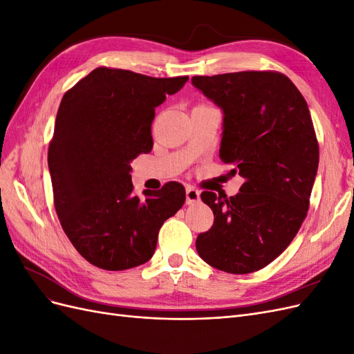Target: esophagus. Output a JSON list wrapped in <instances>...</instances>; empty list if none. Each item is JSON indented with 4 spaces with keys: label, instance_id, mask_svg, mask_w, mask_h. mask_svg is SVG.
Instances as JSON below:
<instances>
[{
    "label": "esophagus",
    "instance_id": "obj_1",
    "mask_svg": "<svg viewBox=\"0 0 354 354\" xmlns=\"http://www.w3.org/2000/svg\"><path fill=\"white\" fill-rule=\"evenodd\" d=\"M199 199H201V192L198 189H195V187L189 186L186 189V203H187V205H192V203H196Z\"/></svg>",
    "mask_w": 354,
    "mask_h": 354
}]
</instances>
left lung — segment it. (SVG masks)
<instances>
[{"label": "left lung", "instance_id": "1", "mask_svg": "<svg viewBox=\"0 0 354 354\" xmlns=\"http://www.w3.org/2000/svg\"><path fill=\"white\" fill-rule=\"evenodd\" d=\"M192 84L221 108L220 158L245 180L230 198L202 192L214 224L198 236L196 251L218 270L252 273L286 250L307 216L319 165L312 116L281 72L194 77Z\"/></svg>", "mask_w": 354, "mask_h": 354}]
</instances>
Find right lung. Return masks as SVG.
<instances>
[{
  "mask_svg": "<svg viewBox=\"0 0 354 354\" xmlns=\"http://www.w3.org/2000/svg\"><path fill=\"white\" fill-rule=\"evenodd\" d=\"M187 80L102 66L63 95L48 146L55 208L75 250L99 269L151 260L159 229L183 207L176 181L136 196L130 164L152 151L155 108Z\"/></svg>",
  "mask_w": 354,
  "mask_h": 354,
  "instance_id": "obj_1",
  "label": "right lung"
}]
</instances>
